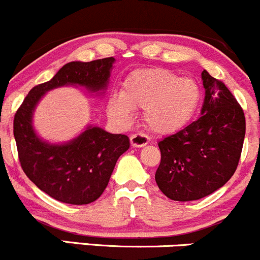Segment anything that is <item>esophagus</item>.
<instances>
[{
  "label": "esophagus",
  "mask_w": 260,
  "mask_h": 260,
  "mask_svg": "<svg viewBox=\"0 0 260 260\" xmlns=\"http://www.w3.org/2000/svg\"><path fill=\"white\" fill-rule=\"evenodd\" d=\"M149 138L147 137L143 133H136V135H132L131 137V144L132 147H136V148H141V147H144L146 144H148Z\"/></svg>",
  "instance_id": "obj_1"
}]
</instances>
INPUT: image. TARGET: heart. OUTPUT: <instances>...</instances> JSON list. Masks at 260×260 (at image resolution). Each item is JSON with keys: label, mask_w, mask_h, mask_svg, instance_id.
Wrapping results in <instances>:
<instances>
[{"label": "heart", "mask_w": 260, "mask_h": 260, "mask_svg": "<svg viewBox=\"0 0 260 260\" xmlns=\"http://www.w3.org/2000/svg\"><path fill=\"white\" fill-rule=\"evenodd\" d=\"M202 88L194 78L179 77L159 67L138 68L124 81L119 93L107 103L108 116L128 124L132 109H143L144 123L158 135H172L187 127L198 113Z\"/></svg>", "instance_id": "heart-1"}]
</instances>
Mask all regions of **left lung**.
Segmentation results:
<instances>
[{"label":"left lung","instance_id":"8db88e82","mask_svg":"<svg viewBox=\"0 0 260 260\" xmlns=\"http://www.w3.org/2000/svg\"><path fill=\"white\" fill-rule=\"evenodd\" d=\"M201 117L158 143L155 182L173 201H197L223 187L236 172L245 136L244 112L222 81L202 72Z\"/></svg>","mask_w":260,"mask_h":260}]
</instances>
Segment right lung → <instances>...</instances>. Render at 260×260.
<instances>
[{"label": "right lung", "instance_id": "1", "mask_svg": "<svg viewBox=\"0 0 260 260\" xmlns=\"http://www.w3.org/2000/svg\"><path fill=\"white\" fill-rule=\"evenodd\" d=\"M114 58L70 62L51 81L35 86L17 109L13 136L26 176L42 192L68 204H88L105 192L117 159L129 148V138L88 125L66 143H48L38 137L32 117L41 98L53 88L82 86L92 93H105Z\"/></svg>", "mask_w": 260, "mask_h": 260}]
</instances>
